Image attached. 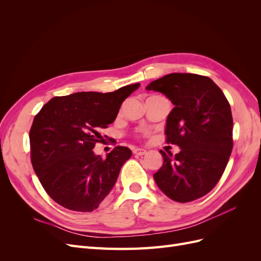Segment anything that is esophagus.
<instances>
[{
	"label": "esophagus",
	"mask_w": 261,
	"mask_h": 261,
	"mask_svg": "<svg viewBox=\"0 0 261 261\" xmlns=\"http://www.w3.org/2000/svg\"><path fill=\"white\" fill-rule=\"evenodd\" d=\"M133 153L136 154V155H144L146 153V150L145 149H141V148H134L133 149Z\"/></svg>",
	"instance_id": "obj_1"
}]
</instances>
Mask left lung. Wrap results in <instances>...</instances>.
I'll return each mask as SVG.
<instances>
[{
    "label": "left lung",
    "instance_id": "8db88e82",
    "mask_svg": "<svg viewBox=\"0 0 261 261\" xmlns=\"http://www.w3.org/2000/svg\"><path fill=\"white\" fill-rule=\"evenodd\" d=\"M147 90L163 93L174 108L165 124L167 143L180 151L163 156L153 174L164 195L188 202L208 194L217 185L233 148V118L224 93L209 77L172 73L150 83Z\"/></svg>",
    "mask_w": 261,
    "mask_h": 261
}]
</instances>
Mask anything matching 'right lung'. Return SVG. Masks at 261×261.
Instances as JSON below:
<instances>
[{"label":"right lung","mask_w":261,"mask_h":261,"mask_svg":"<svg viewBox=\"0 0 261 261\" xmlns=\"http://www.w3.org/2000/svg\"><path fill=\"white\" fill-rule=\"evenodd\" d=\"M139 86L54 97L35 116L31 163L45 192L62 207L91 212L112 191L130 149L118 146L106 159L92 149L103 141L101 129L115 121L123 101Z\"/></svg>","instance_id":"right-lung-1"}]
</instances>
